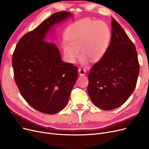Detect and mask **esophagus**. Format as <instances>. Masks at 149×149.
Wrapping results in <instances>:
<instances>
[{
	"mask_svg": "<svg viewBox=\"0 0 149 149\" xmlns=\"http://www.w3.org/2000/svg\"><path fill=\"white\" fill-rule=\"evenodd\" d=\"M79 72L81 76H83L86 74V70L83 68H80L79 69Z\"/></svg>",
	"mask_w": 149,
	"mask_h": 149,
	"instance_id": "1",
	"label": "esophagus"
}]
</instances>
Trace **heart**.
<instances>
[{"label":"heart","mask_w":149,"mask_h":149,"mask_svg":"<svg viewBox=\"0 0 149 149\" xmlns=\"http://www.w3.org/2000/svg\"><path fill=\"white\" fill-rule=\"evenodd\" d=\"M111 30L106 23L101 20L84 19L69 27L65 33L67 42L63 49L68 60L74 63L80 56V52L85 61L91 58L98 61L104 56L110 42Z\"/></svg>","instance_id":"1"}]
</instances>
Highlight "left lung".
Segmentation results:
<instances>
[{"label": "left lung", "instance_id": "8db88e82", "mask_svg": "<svg viewBox=\"0 0 149 149\" xmlns=\"http://www.w3.org/2000/svg\"><path fill=\"white\" fill-rule=\"evenodd\" d=\"M110 45L90 69L88 92L97 107L112 110L123 104L135 89L139 72L136 48L113 18Z\"/></svg>", "mask_w": 149, "mask_h": 149}]
</instances>
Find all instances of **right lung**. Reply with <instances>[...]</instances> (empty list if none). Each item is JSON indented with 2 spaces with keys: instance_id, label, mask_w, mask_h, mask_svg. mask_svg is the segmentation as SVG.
<instances>
[{
  "instance_id": "right-lung-1",
  "label": "right lung",
  "mask_w": 149,
  "mask_h": 149,
  "mask_svg": "<svg viewBox=\"0 0 149 149\" xmlns=\"http://www.w3.org/2000/svg\"><path fill=\"white\" fill-rule=\"evenodd\" d=\"M71 15L52 14L18 42L12 58L14 77L20 94L36 110L56 113L68 104L78 77V68L63 61L57 47L44 40L56 23Z\"/></svg>"
}]
</instances>
